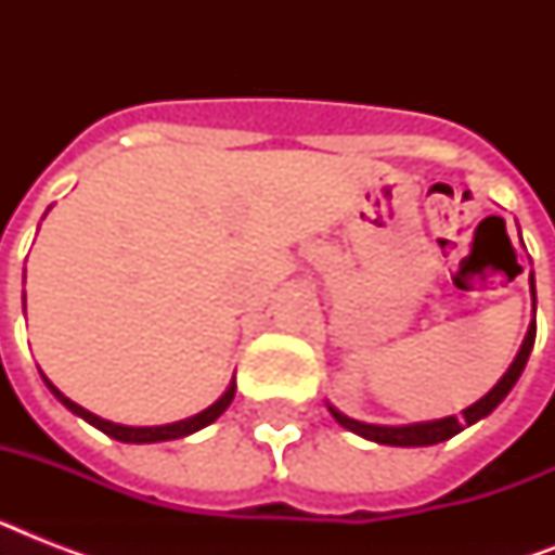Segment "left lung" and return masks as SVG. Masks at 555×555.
Instances as JSON below:
<instances>
[{
	"mask_svg": "<svg viewBox=\"0 0 555 555\" xmlns=\"http://www.w3.org/2000/svg\"><path fill=\"white\" fill-rule=\"evenodd\" d=\"M530 294H533V322H530V328H527V337L518 348L516 360L509 363V369L504 371V377L495 383V386L481 397V400H475L473 405H466L461 414H449V417H438V421H423V423H405V426H379V423H363L354 421V417H348L337 409V405L328 403V412L334 414V421L343 426V429L354 431L360 438L374 440V443H386V447H435V443H443V440L455 438L457 431H464L466 426H473V423L483 421L487 414L495 412V405L504 400V397L513 391V386L521 377V371H525L527 360H530V351H533L535 343V276L533 270H530Z\"/></svg>",
	"mask_w": 555,
	"mask_h": 555,
	"instance_id": "1",
	"label": "left lung"
}]
</instances>
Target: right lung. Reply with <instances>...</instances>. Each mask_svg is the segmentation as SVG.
<instances>
[{"instance_id":"right-lung-1","label":"right lung","mask_w":555,"mask_h":555,"mask_svg":"<svg viewBox=\"0 0 555 555\" xmlns=\"http://www.w3.org/2000/svg\"><path fill=\"white\" fill-rule=\"evenodd\" d=\"M22 308H25V296H22ZM39 374H42V371H39ZM42 379H46L48 391H51V395H54L56 400L68 409V412H74L77 417L91 423L94 429H100L103 435H108V438L124 440V443H160V440L186 438V435H192V431L204 429V426H209L212 421H218V417L224 414L227 405L233 403V397H235V379H230V386H227L224 395L218 397L212 405H207L204 412L192 414V417H184V421H176V423H164V426H124V423H112L106 421V417H98V414L89 412V409H82V405H77L74 400H68V397H65L63 391H60V388L46 377V374H42Z\"/></svg>"}]
</instances>
